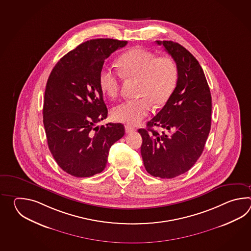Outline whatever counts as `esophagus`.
I'll list each match as a JSON object with an SVG mask.
<instances>
[{"instance_id":"esophagus-1","label":"esophagus","mask_w":251,"mask_h":251,"mask_svg":"<svg viewBox=\"0 0 251 251\" xmlns=\"http://www.w3.org/2000/svg\"><path fill=\"white\" fill-rule=\"evenodd\" d=\"M126 133H133L135 131V128L132 127V126H126Z\"/></svg>"}]
</instances>
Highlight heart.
<instances>
[{
  "label": "heart",
  "mask_w": 251,
  "mask_h": 251,
  "mask_svg": "<svg viewBox=\"0 0 251 251\" xmlns=\"http://www.w3.org/2000/svg\"><path fill=\"white\" fill-rule=\"evenodd\" d=\"M120 75L139 80L137 100H126L113 109V118L120 123L135 126L148 116L151 104L155 107L164 105L176 88L178 71L173 59L158 56L144 48H136L123 53L118 60ZM120 76L107 66L99 74L101 91L110 98L120 90Z\"/></svg>",
  "instance_id": "1"
}]
</instances>
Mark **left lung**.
<instances>
[{"mask_svg":"<svg viewBox=\"0 0 251 251\" xmlns=\"http://www.w3.org/2000/svg\"><path fill=\"white\" fill-rule=\"evenodd\" d=\"M156 43L175 61L178 78L165 106L139 129L143 138L141 154L151 176L173 178L189 171L203 152L211 129L212 97L201 65L178 43ZM153 126L164 128L159 134Z\"/></svg>","mask_w":251,"mask_h":251,"instance_id":"1","label":"left lung"}]
</instances>
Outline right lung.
<instances>
[{
	"label": "right lung",
	"mask_w": 251,
	"mask_h": 251,
	"mask_svg": "<svg viewBox=\"0 0 251 251\" xmlns=\"http://www.w3.org/2000/svg\"><path fill=\"white\" fill-rule=\"evenodd\" d=\"M126 44L111 38L86 41L60 59L48 77L43 107L48 148L72 176L100 173L110 147L125 134L122 124H96L107 117L100 71L105 59Z\"/></svg>",
	"instance_id": "1"
}]
</instances>
